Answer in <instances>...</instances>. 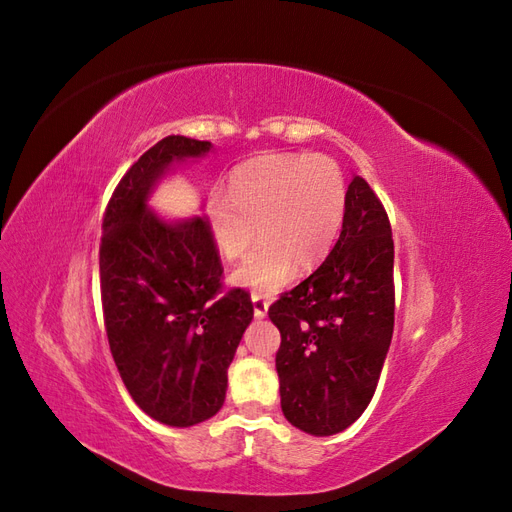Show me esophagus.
Listing matches in <instances>:
<instances>
[{
	"label": "esophagus",
	"instance_id": "34e87169",
	"mask_svg": "<svg viewBox=\"0 0 512 512\" xmlns=\"http://www.w3.org/2000/svg\"><path fill=\"white\" fill-rule=\"evenodd\" d=\"M252 303H254V316H256L258 320L265 318L267 312H269V301L265 299V294L254 292V294H252Z\"/></svg>",
	"mask_w": 512,
	"mask_h": 512
}]
</instances>
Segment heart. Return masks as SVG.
<instances>
[{
	"label": "heart",
	"mask_w": 512,
	"mask_h": 512,
	"mask_svg": "<svg viewBox=\"0 0 512 512\" xmlns=\"http://www.w3.org/2000/svg\"><path fill=\"white\" fill-rule=\"evenodd\" d=\"M346 177L331 158L269 153L230 177V196L211 192L205 215L215 247L228 260L258 250L232 273V284L258 292L280 290L294 273L327 258L346 213Z\"/></svg>",
	"instance_id": "b5f03b06"
}]
</instances>
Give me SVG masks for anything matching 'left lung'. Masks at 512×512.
<instances>
[{
  "label": "left lung",
  "mask_w": 512,
  "mask_h": 512,
  "mask_svg": "<svg viewBox=\"0 0 512 512\" xmlns=\"http://www.w3.org/2000/svg\"><path fill=\"white\" fill-rule=\"evenodd\" d=\"M393 235L369 183L348 185L339 239L327 260L269 307L286 421L309 436L344 431L369 406L395 322Z\"/></svg>",
  "instance_id": "obj_1"
}]
</instances>
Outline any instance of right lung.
Segmentation results:
<instances>
[{
  "instance_id": "add662e5",
  "label": "right lung",
  "mask_w": 512,
  "mask_h": 512,
  "mask_svg": "<svg viewBox=\"0 0 512 512\" xmlns=\"http://www.w3.org/2000/svg\"><path fill=\"white\" fill-rule=\"evenodd\" d=\"M209 141L166 136L132 164L106 207L100 243L104 327L119 376L153 421L192 427L224 406L228 365L254 318L250 294L220 292L207 218L166 220L149 207L177 164Z\"/></svg>"
}]
</instances>
